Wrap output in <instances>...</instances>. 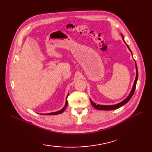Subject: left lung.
Returning <instances> with one entry per match:
<instances>
[{
  "label": "left lung",
  "mask_w": 152,
  "mask_h": 152,
  "mask_svg": "<svg viewBox=\"0 0 152 152\" xmlns=\"http://www.w3.org/2000/svg\"><path fill=\"white\" fill-rule=\"evenodd\" d=\"M122 38L123 39H124V37L122 36ZM125 42V41H124ZM126 44V43H125ZM126 45H127V44H126ZM127 46L128 47L129 49V50L131 51L130 48H129V46L127 45ZM136 70H137V76H136V78H135V80H134V84H133V88H132V90L131 91L129 95L127 98H126L124 101H122L121 102L118 103V104H115V105H108V106H104V105H99V104H95L94 102H93L91 100H90V101H91V104L93 105V106L94 108H95L97 110H115V109H117V108H120L121 106H124V104H125L126 103H127L129 100L131 99L132 96L134 94V92L135 91V88H136V86H137V80H138V69H137V64H136Z\"/></svg>",
  "instance_id": "8db88e82"
}]
</instances>
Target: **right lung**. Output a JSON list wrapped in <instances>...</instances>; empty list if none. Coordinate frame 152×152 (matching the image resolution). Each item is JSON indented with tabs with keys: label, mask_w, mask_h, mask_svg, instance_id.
<instances>
[{
	"label": "right lung",
	"mask_w": 152,
	"mask_h": 152,
	"mask_svg": "<svg viewBox=\"0 0 152 152\" xmlns=\"http://www.w3.org/2000/svg\"><path fill=\"white\" fill-rule=\"evenodd\" d=\"M67 105H68V101H67V98H66V104H65V105H64V107L61 110L57 111V112H52V113H49V114H46V115H57V114H61V113H63L64 110H65V109L66 108Z\"/></svg>",
	"instance_id": "add662e5"
}]
</instances>
